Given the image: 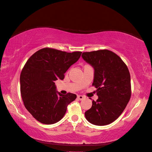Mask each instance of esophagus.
<instances>
[{"instance_id":"esophagus-1","label":"esophagus","mask_w":152,"mask_h":152,"mask_svg":"<svg viewBox=\"0 0 152 152\" xmlns=\"http://www.w3.org/2000/svg\"><path fill=\"white\" fill-rule=\"evenodd\" d=\"M77 98H78V99L81 101V100H83L84 99V96L83 95H78V96H77Z\"/></svg>"}]
</instances>
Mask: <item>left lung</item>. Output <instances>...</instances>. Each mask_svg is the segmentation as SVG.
<instances>
[{"instance_id":"obj_1","label":"left lung","mask_w":152,"mask_h":152,"mask_svg":"<svg viewBox=\"0 0 152 152\" xmlns=\"http://www.w3.org/2000/svg\"><path fill=\"white\" fill-rule=\"evenodd\" d=\"M81 57L94 69L93 85L99 97L85 113V118L94 125L109 124L118 118L130 101L129 70L118 56L107 50L84 52Z\"/></svg>"}]
</instances>
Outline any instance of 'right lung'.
I'll return each mask as SVG.
<instances>
[{"instance_id": "right-lung-1", "label": "right lung", "mask_w": 152, "mask_h": 152, "mask_svg": "<svg viewBox=\"0 0 152 152\" xmlns=\"http://www.w3.org/2000/svg\"><path fill=\"white\" fill-rule=\"evenodd\" d=\"M81 53L43 48L26 63L20 77L22 99L26 108L39 122L52 124L59 122L67 105L77 98L75 94L65 95L58 92L55 81L64 79V74L78 61Z\"/></svg>"}]
</instances>
